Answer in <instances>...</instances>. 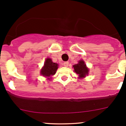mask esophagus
<instances>
[{
	"mask_svg": "<svg viewBox=\"0 0 126 126\" xmlns=\"http://www.w3.org/2000/svg\"><path fill=\"white\" fill-rule=\"evenodd\" d=\"M63 65H64V66L65 67H68V65H69V63H68V62H65L63 63Z\"/></svg>",
	"mask_w": 126,
	"mask_h": 126,
	"instance_id": "esophagus-1",
	"label": "esophagus"
}]
</instances>
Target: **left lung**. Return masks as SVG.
I'll return each instance as SVG.
<instances>
[{
	"label": "left lung",
	"instance_id": "8db88e82",
	"mask_svg": "<svg viewBox=\"0 0 126 126\" xmlns=\"http://www.w3.org/2000/svg\"><path fill=\"white\" fill-rule=\"evenodd\" d=\"M74 71L76 74L79 75V78H83L88 74V69L86 67V64L85 62L82 60H80L77 64H74L73 66Z\"/></svg>",
	"mask_w": 126,
	"mask_h": 126
}]
</instances>
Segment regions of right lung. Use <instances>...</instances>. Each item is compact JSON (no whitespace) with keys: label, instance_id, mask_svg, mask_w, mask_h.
<instances>
[{"label":"right lung","instance_id":"add662e5","mask_svg":"<svg viewBox=\"0 0 126 126\" xmlns=\"http://www.w3.org/2000/svg\"><path fill=\"white\" fill-rule=\"evenodd\" d=\"M58 69V64L52 62L50 58H47L45 61L44 65L41 71V74L44 77H49L55 74ZM49 79L50 78H48Z\"/></svg>","mask_w":126,"mask_h":126}]
</instances>
